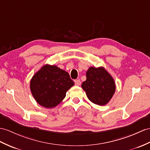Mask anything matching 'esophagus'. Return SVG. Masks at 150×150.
<instances>
[{
  "label": "esophagus",
  "mask_w": 150,
  "mask_h": 150,
  "mask_svg": "<svg viewBox=\"0 0 150 150\" xmlns=\"http://www.w3.org/2000/svg\"><path fill=\"white\" fill-rule=\"evenodd\" d=\"M80 85H81V81H80L79 79L75 80V85L80 86Z\"/></svg>",
  "instance_id": "obj_1"
}]
</instances>
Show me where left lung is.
I'll use <instances>...</instances> for the list:
<instances>
[{
    "label": "left lung",
    "instance_id": "1",
    "mask_svg": "<svg viewBox=\"0 0 150 150\" xmlns=\"http://www.w3.org/2000/svg\"><path fill=\"white\" fill-rule=\"evenodd\" d=\"M86 79L81 87L92 103L104 105L111 99L116 90L114 79L103 67H90L86 72Z\"/></svg>",
    "mask_w": 150,
    "mask_h": 150
}]
</instances>
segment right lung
Wrapping results in <instances>:
<instances>
[{
	"label": "right lung",
	"mask_w": 150,
	"mask_h": 150,
	"mask_svg": "<svg viewBox=\"0 0 150 150\" xmlns=\"http://www.w3.org/2000/svg\"><path fill=\"white\" fill-rule=\"evenodd\" d=\"M74 85L69 73L56 65H45L31 79L30 88L37 103L46 108L60 104Z\"/></svg>",
	"instance_id": "1"
}]
</instances>
